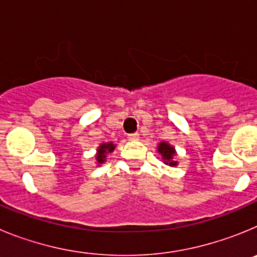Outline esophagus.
I'll return each mask as SVG.
<instances>
[{
	"mask_svg": "<svg viewBox=\"0 0 257 257\" xmlns=\"http://www.w3.org/2000/svg\"><path fill=\"white\" fill-rule=\"evenodd\" d=\"M127 139H128V140H138V139H139V134H138V133L128 134V135H127Z\"/></svg>",
	"mask_w": 257,
	"mask_h": 257,
	"instance_id": "esophagus-1",
	"label": "esophagus"
}]
</instances>
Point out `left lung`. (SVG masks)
<instances>
[{
	"label": "left lung",
	"instance_id": "1",
	"mask_svg": "<svg viewBox=\"0 0 257 257\" xmlns=\"http://www.w3.org/2000/svg\"><path fill=\"white\" fill-rule=\"evenodd\" d=\"M157 152L162 156L163 163L169 166H178V161H175V156H176V151L172 145L169 143L161 142L160 145L157 147Z\"/></svg>",
	"mask_w": 257,
	"mask_h": 257
}]
</instances>
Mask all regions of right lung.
I'll use <instances>...</instances> for the list:
<instances>
[{"instance_id": "obj_1", "label": "right lung", "mask_w": 257, "mask_h": 257, "mask_svg": "<svg viewBox=\"0 0 257 257\" xmlns=\"http://www.w3.org/2000/svg\"><path fill=\"white\" fill-rule=\"evenodd\" d=\"M115 145L113 144L112 142L110 143H103V144L99 145V148H97L96 156H95V160H96L97 165H101L106 161V154L112 153L114 151Z\"/></svg>"}]
</instances>
